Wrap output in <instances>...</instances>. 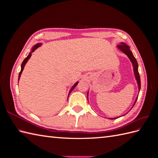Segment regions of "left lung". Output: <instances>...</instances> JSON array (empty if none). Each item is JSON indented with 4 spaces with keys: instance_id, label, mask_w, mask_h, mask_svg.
Here are the masks:
<instances>
[{
    "instance_id": "8db88e82",
    "label": "left lung",
    "mask_w": 158,
    "mask_h": 158,
    "mask_svg": "<svg viewBox=\"0 0 158 158\" xmlns=\"http://www.w3.org/2000/svg\"><path fill=\"white\" fill-rule=\"evenodd\" d=\"M117 47H118V48L119 49H120L121 51H122L124 52V53H125L128 56V58L130 59V60H131L132 63L133 64V67H134V73H135V78H136V79L137 80V83H138V89H139V91H140V85H141V84H140V78L139 73H138V63H137V61H136V60L135 59V57L134 56L132 52L131 51L130 48H129V47L127 45H126L125 44H123V43H121V44L118 45ZM137 99H138V97L136 99V101L135 102V104L136 103V102L137 101ZM135 104H134V106H135ZM115 118H110V119H115Z\"/></svg>"
}]
</instances>
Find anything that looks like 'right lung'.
Wrapping results in <instances>:
<instances>
[{
	"instance_id": "right-lung-1",
	"label": "right lung",
	"mask_w": 158,
	"mask_h": 158,
	"mask_svg": "<svg viewBox=\"0 0 158 158\" xmlns=\"http://www.w3.org/2000/svg\"><path fill=\"white\" fill-rule=\"evenodd\" d=\"M41 44H36L35 45H34V47H33L32 48V50H31V52H30V53L28 55V56L26 57V58L23 60V63H22V65H21V70H20V74H19V76H18V80H19V79H20V76H21V74H22V71H23V68H24V66H25V64H26V63L27 62V60H29V59L30 58V56H31V52H33L34 51L35 49H37L38 47H39L40 46H41ZM78 82H76L73 86V88H72L71 89H70V92H69V94H70V92H72V91H73L74 89V88L76 86V85H77V84H78ZM69 96H68V98H69Z\"/></svg>"
}]
</instances>
